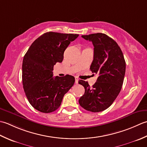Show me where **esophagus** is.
Instances as JSON below:
<instances>
[{"instance_id": "34e87169", "label": "esophagus", "mask_w": 147, "mask_h": 147, "mask_svg": "<svg viewBox=\"0 0 147 147\" xmlns=\"http://www.w3.org/2000/svg\"><path fill=\"white\" fill-rule=\"evenodd\" d=\"M78 82H79V79L77 77H76V84H78Z\"/></svg>"}]
</instances>
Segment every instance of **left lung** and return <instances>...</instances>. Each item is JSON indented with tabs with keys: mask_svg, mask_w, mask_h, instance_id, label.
Listing matches in <instances>:
<instances>
[{
	"mask_svg": "<svg viewBox=\"0 0 147 147\" xmlns=\"http://www.w3.org/2000/svg\"><path fill=\"white\" fill-rule=\"evenodd\" d=\"M94 46V58L90 69L98 75L96 82L90 87L88 82L80 80L85 92L79 103L85 110L99 112L108 109L121 90L125 72V61L117 43L105 34L82 35Z\"/></svg>",
	"mask_w": 147,
	"mask_h": 147,
	"instance_id": "1",
	"label": "left lung"
}]
</instances>
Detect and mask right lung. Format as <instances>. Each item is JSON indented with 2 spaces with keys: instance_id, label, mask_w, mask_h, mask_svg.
<instances>
[{
  "instance_id": "add662e5",
  "label": "right lung",
  "mask_w": 147,
  "mask_h": 147,
  "mask_svg": "<svg viewBox=\"0 0 147 147\" xmlns=\"http://www.w3.org/2000/svg\"><path fill=\"white\" fill-rule=\"evenodd\" d=\"M78 34L49 32L37 38L24 56L22 82L26 96L31 105L43 113L55 111L64 95L75 82L67 75L53 77V67L63 59V54Z\"/></svg>"
}]
</instances>
